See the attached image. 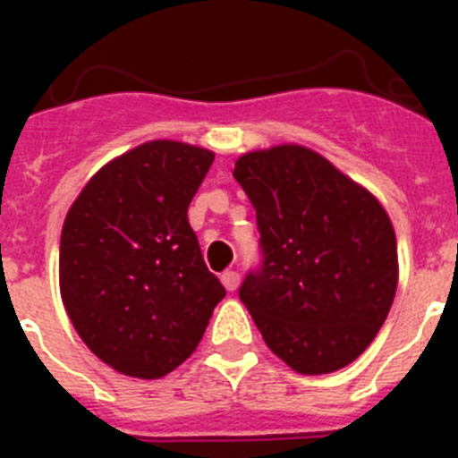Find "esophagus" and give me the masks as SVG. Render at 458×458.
Listing matches in <instances>:
<instances>
[{
    "instance_id": "34e87169",
    "label": "esophagus",
    "mask_w": 458,
    "mask_h": 458,
    "mask_svg": "<svg viewBox=\"0 0 458 458\" xmlns=\"http://www.w3.org/2000/svg\"><path fill=\"white\" fill-rule=\"evenodd\" d=\"M220 279L226 291H236L238 284H241V275H238L236 270H226V273H222Z\"/></svg>"
}]
</instances>
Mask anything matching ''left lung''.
<instances>
[{
	"mask_svg": "<svg viewBox=\"0 0 458 458\" xmlns=\"http://www.w3.org/2000/svg\"><path fill=\"white\" fill-rule=\"evenodd\" d=\"M257 210L261 266L241 284L259 333L298 374H330L374 342L396 293L386 208L311 148L282 144L236 160Z\"/></svg>",
	"mask_w": 458,
	"mask_h": 458,
	"instance_id": "8db88e82",
	"label": "left lung"
}]
</instances>
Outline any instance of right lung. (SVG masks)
I'll list each match as a JSON object with an SVG mask.
<instances>
[{
  "label": "right lung",
  "instance_id": "1",
  "mask_svg": "<svg viewBox=\"0 0 458 458\" xmlns=\"http://www.w3.org/2000/svg\"><path fill=\"white\" fill-rule=\"evenodd\" d=\"M216 153L153 140L93 174L68 208L59 286L72 327L119 374L160 378L192 355L225 286L188 206Z\"/></svg>",
  "mask_w": 458,
  "mask_h": 458
}]
</instances>
